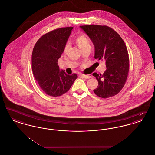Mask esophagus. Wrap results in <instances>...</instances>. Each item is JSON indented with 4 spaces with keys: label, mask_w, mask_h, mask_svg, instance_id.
I'll return each mask as SVG.
<instances>
[{
    "label": "esophagus",
    "mask_w": 155,
    "mask_h": 155,
    "mask_svg": "<svg viewBox=\"0 0 155 155\" xmlns=\"http://www.w3.org/2000/svg\"><path fill=\"white\" fill-rule=\"evenodd\" d=\"M81 76L82 77L84 78L85 79H89V78H91L92 77V75H91V74H89V75H84V74H81Z\"/></svg>",
    "instance_id": "obj_1"
}]
</instances>
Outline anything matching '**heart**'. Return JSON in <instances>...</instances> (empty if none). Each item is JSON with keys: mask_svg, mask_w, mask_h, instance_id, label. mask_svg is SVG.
Instances as JSON below:
<instances>
[{"mask_svg": "<svg viewBox=\"0 0 155 155\" xmlns=\"http://www.w3.org/2000/svg\"><path fill=\"white\" fill-rule=\"evenodd\" d=\"M75 42L78 45V48L82 50L84 48H85L87 47H91V42L84 35H80L77 38L75 39ZM70 47V44L68 42L66 43L64 48V52L66 53Z\"/></svg>", "mask_w": 155, "mask_h": 155, "instance_id": "obj_1", "label": "heart"}]
</instances>
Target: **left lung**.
<instances>
[{
    "mask_svg": "<svg viewBox=\"0 0 155 155\" xmlns=\"http://www.w3.org/2000/svg\"><path fill=\"white\" fill-rule=\"evenodd\" d=\"M89 37L95 47V59L105 61L103 75H92L98 81L94 90L97 96L108 98L117 95L124 86L129 71V58L123 39L114 30L106 25L80 27Z\"/></svg>",
    "mask_w": 155,
    "mask_h": 155,
    "instance_id": "1",
    "label": "left lung"
}]
</instances>
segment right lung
I'll return each instance as SVG.
<instances>
[{
	"mask_svg": "<svg viewBox=\"0 0 155 155\" xmlns=\"http://www.w3.org/2000/svg\"><path fill=\"white\" fill-rule=\"evenodd\" d=\"M73 27L60 28L41 37L32 53V69L41 88L49 96L57 97L66 93L77 78L60 70L58 61Z\"/></svg>",
	"mask_w": 155,
	"mask_h": 155,
	"instance_id": "obj_1",
	"label": "right lung"
}]
</instances>
